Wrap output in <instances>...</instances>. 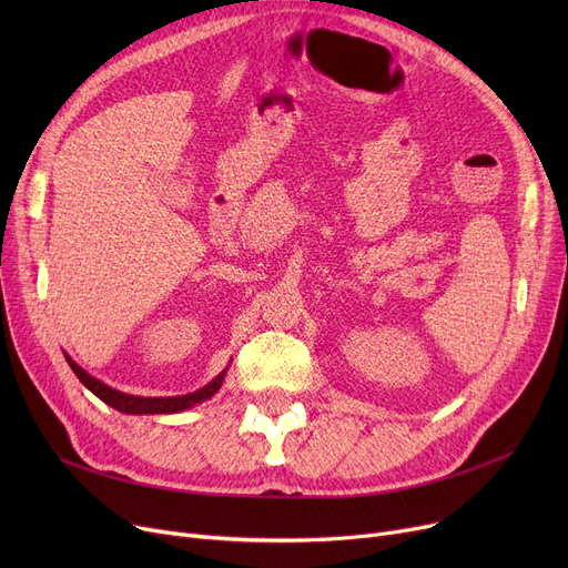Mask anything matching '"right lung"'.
I'll list each match as a JSON object with an SVG mask.
<instances>
[{"instance_id":"obj_1","label":"right lung","mask_w":568,"mask_h":568,"mask_svg":"<svg viewBox=\"0 0 568 568\" xmlns=\"http://www.w3.org/2000/svg\"><path fill=\"white\" fill-rule=\"evenodd\" d=\"M64 356H67L71 371L78 375V379L87 386L89 392H92L97 398H101L105 405L114 407L116 412H124V414H174V412H184L189 407H195L197 403H204V400L212 398L223 386V379H225V373H227V368L221 371L212 382L204 384L202 389H197L193 394H186V396L144 398V396H131V394L112 389V386H108L105 382L97 379L94 375H89L84 368H80L67 352H64Z\"/></svg>"}]
</instances>
